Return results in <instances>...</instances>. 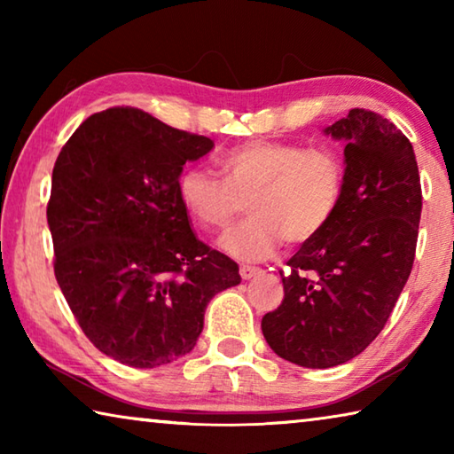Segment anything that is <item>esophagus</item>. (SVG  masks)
Masks as SVG:
<instances>
[{"label":"esophagus","mask_w":454,"mask_h":454,"mask_svg":"<svg viewBox=\"0 0 454 454\" xmlns=\"http://www.w3.org/2000/svg\"><path fill=\"white\" fill-rule=\"evenodd\" d=\"M262 274V268H256V266H240V276L242 280H250L254 278V276Z\"/></svg>","instance_id":"1"}]
</instances>
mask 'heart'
Returning <instances> with one entry per match:
<instances>
[{"label": "heart", "instance_id": "obj_1", "mask_svg": "<svg viewBox=\"0 0 454 454\" xmlns=\"http://www.w3.org/2000/svg\"><path fill=\"white\" fill-rule=\"evenodd\" d=\"M222 181L204 166L180 174L184 208L206 230H224L248 202L250 218L220 240L226 254L260 262L284 240L304 244L325 230L340 204L342 166L325 148L254 140L218 160Z\"/></svg>", "mask_w": 454, "mask_h": 454}]
</instances>
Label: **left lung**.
Instances as JSON below:
<instances>
[{
	"label": "left lung",
	"mask_w": 454,
	"mask_h": 454,
	"mask_svg": "<svg viewBox=\"0 0 454 454\" xmlns=\"http://www.w3.org/2000/svg\"><path fill=\"white\" fill-rule=\"evenodd\" d=\"M325 134L344 142L340 204L288 260L284 301L262 318L268 347L304 368L348 363L379 336L411 276L422 210L412 144L393 121L355 107Z\"/></svg>",
	"instance_id": "1"
}]
</instances>
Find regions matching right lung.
I'll return each instance as SVG.
<instances>
[{
  "instance_id": "1",
  "label": "right lung",
  "mask_w": 454,
  "mask_h": 454,
  "mask_svg": "<svg viewBox=\"0 0 454 454\" xmlns=\"http://www.w3.org/2000/svg\"><path fill=\"white\" fill-rule=\"evenodd\" d=\"M212 148L136 107H110L75 129L53 166L58 284L83 334L121 364L188 355L206 306L242 280L234 260L192 232L178 194L184 164Z\"/></svg>"
}]
</instances>
